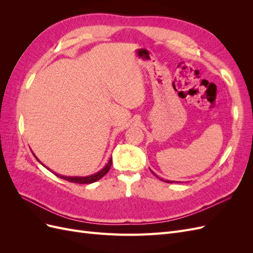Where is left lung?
<instances>
[{
  "instance_id": "left-lung-1",
  "label": "left lung",
  "mask_w": 253,
  "mask_h": 253,
  "mask_svg": "<svg viewBox=\"0 0 253 253\" xmlns=\"http://www.w3.org/2000/svg\"><path fill=\"white\" fill-rule=\"evenodd\" d=\"M155 175V174H154ZM156 176V177H158V176L157 175H155ZM160 180H164V181H166V182H173V181H171V180H165V179H162V178H160V177H158ZM175 182V181H174Z\"/></svg>"
}]
</instances>
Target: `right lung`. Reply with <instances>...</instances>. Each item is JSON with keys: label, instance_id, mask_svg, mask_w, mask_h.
<instances>
[{"label": "right lung", "instance_id": "add662e5", "mask_svg": "<svg viewBox=\"0 0 253 253\" xmlns=\"http://www.w3.org/2000/svg\"><path fill=\"white\" fill-rule=\"evenodd\" d=\"M35 157H36V156H35ZM36 158H37V157H36ZM37 160H38V162H39L41 165H43L39 159L37 158ZM112 163H113V160H112V158H110L109 163L106 164V166L103 168V169H101L100 171L97 172L96 174L89 175V176H84V177H78V176H74V177H71V176H63V175H59V174H57V173H55V174L58 176V177L62 178V179H65V180H67V181H71V182H76V183H91V182H95V181L99 180L100 178H102L103 176L110 171ZM43 166H44V165H43ZM44 167H45V166H44ZM45 168H46V167H45ZM47 169H48V168H47ZM48 170H49V169H48Z\"/></svg>", "mask_w": 253, "mask_h": 253}]
</instances>
